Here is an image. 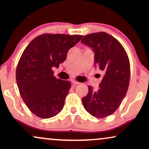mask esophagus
Returning a JSON list of instances; mask_svg holds the SVG:
<instances>
[{
  "label": "esophagus",
  "mask_w": 149,
  "mask_h": 149,
  "mask_svg": "<svg viewBox=\"0 0 149 149\" xmlns=\"http://www.w3.org/2000/svg\"><path fill=\"white\" fill-rule=\"evenodd\" d=\"M71 82H72V83L73 85H75L79 84V83L77 82V81H75L74 79H72V80H71Z\"/></svg>",
  "instance_id": "esophagus-1"
}]
</instances>
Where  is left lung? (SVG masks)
<instances>
[{"mask_svg":"<svg viewBox=\"0 0 149 149\" xmlns=\"http://www.w3.org/2000/svg\"><path fill=\"white\" fill-rule=\"evenodd\" d=\"M81 43L92 49L94 65L104 73L99 89L88 86V93L82 98L85 109L91 115L104 118L117 110L127 93L130 79L127 54L121 44L104 32L87 34Z\"/></svg>","mask_w":149,"mask_h":149,"instance_id":"obj_1","label":"left lung"}]
</instances>
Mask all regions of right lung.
I'll use <instances>...</instances> for the list:
<instances>
[{"mask_svg": "<svg viewBox=\"0 0 149 149\" xmlns=\"http://www.w3.org/2000/svg\"><path fill=\"white\" fill-rule=\"evenodd\" d=\"M82 37L43 34L34 38L24 51L16 69V81L22 98L37 117L49 119L62 110L71 84L56 79L52 68H59L68 50Z\"/></svg>", "mask_w": 149, "mask_h": 149, "instance_id": "right-lung-1", "label": "right lung"}]
</instances>
